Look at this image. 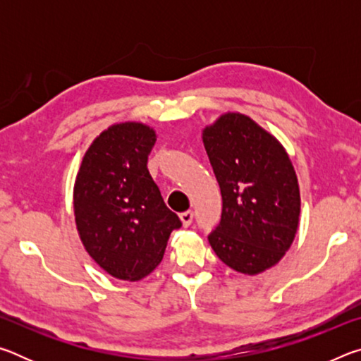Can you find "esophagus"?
I'll list each match as a JSON object with an SVG mask.
<instances>
[{"label": "esophagus", "mask_w": 361, "mask_h": 361, "mask_svg": "<svg viewBox=\"0 0 361 361\" xmlns=\"http://www.w3.org/2000/svg\"><path fill=\"white\" fill-rule=\"evenodd\" d=\"M192 218H194V213L191 210L183 212L181 215H180V219H181V223H183V226H185V228H188V226H191Z\"/></svg>", "instance_id": "obj_1"}]
</instances>
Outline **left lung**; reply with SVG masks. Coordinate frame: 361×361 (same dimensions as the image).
<instances>
[{"mask_svg":"<svg viewBox=\"0 0 361 361\" xmlns=\"http://www.w3.org/2000/svg\"><path fill=\"white\" fill-rule=\"evenodd\" d=\"M221 189V221L209 235L234 271L256 276L283 258L295 240L301 195L295 167L279 140L242 113H224L202 130Z\"/></svg>","mask_w":361,"mask_h":361,"instance_id":"left-lung-1","label":"left lung"}]
</instances>
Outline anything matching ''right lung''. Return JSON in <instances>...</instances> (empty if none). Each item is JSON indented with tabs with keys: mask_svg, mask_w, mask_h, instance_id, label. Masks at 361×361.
<instances>
[{
	"mask_svg": "<svg viewBox=\"0 0 361 361\" xmlns=\"http://www.w3.org/2000/svg\"><path fill=\"white\" fill-rule=\"evenodd\" d=\"M157 135L143 122H119L97 137L73 189L76 229L103 271L135 282L162 261L170 232L181 226L146 167Z\"/></svg>",
	"mask_w": 361,
	"mask_h": 361,
	"instance_id": "1",
	"label": "right lung"
}]
</instances>
